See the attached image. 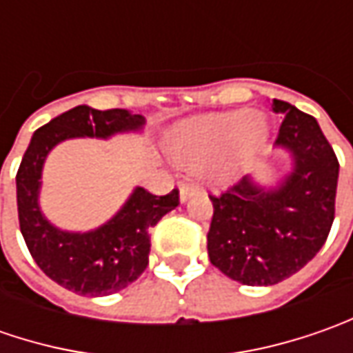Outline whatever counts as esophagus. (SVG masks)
<instances>
[{
	"mask_svg": "<svg viewBox=\"0 0 353 353\" xmlns=\"http://www.w3.org/2000/svg\"><path fill=\"white\" fill-rule=\"evenodd\" d=\"M196 194H198L196 186L184 184V186H181V194H179V198H181V202H186V200H190V198L196 196Z\"/></svg>",
	"mask_w": 353,
	"mask_h": 353,
	"instance_id": "obj_1",
	"label": "esophagus"
}]
</instances>
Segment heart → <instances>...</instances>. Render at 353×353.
<instances>
[{
  "label": "heart",
  "mask_w": 353,
  "mask_h": 353,
  "mask_svg": "<svg viewBox=\"0 0 353 353\" xmlns=\"http://www.w3.org/2000/svg\"><path fill=\"white\" fill-rule=\"evenodd\" d=\"M269 139L263 114L234 110L184 121L169 137L172 159L214 184H230Z\"/></svg>",
  "instance_id": "1"
}]
</instances>
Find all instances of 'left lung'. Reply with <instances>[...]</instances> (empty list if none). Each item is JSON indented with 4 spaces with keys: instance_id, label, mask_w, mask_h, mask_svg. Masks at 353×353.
Segmentation results:
<instances>
[{
    "instance_id": "left-lung-1",
    "label": "left lung",
    "mask_w": 353,
    "mask_h": 353,
    "mask_svg": "<svg viewBox=\"0 0 353 353\" xmlns=\"http://www.w3.org/2000/svg\"><path fill=\"white\" fill-rule=\"evenodd\" d=\"M271 110L283 116L275 149L287 153L289 170L271 184L248 174L210 196L212 265L250 287L277 285L301 271L334 222L340 165L319 121L281 100Z\"/></svg>"
}]
</instances>
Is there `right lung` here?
I'll list each match as a JSON object with an SVG mask.
<instances>
[{
	"label": "right lung",
	"instance_id": "right-lung-1",
	"mask_svg": "<svg viewBox=\"0 0 353 353\" xmlns=\"http://www.w3.org/2000/svg\"><path fill=\"white\" fill-rule=\"evenodd\" d=\"M145 117L129 110H94L76 105L31 137L17 170L21 234L34 263L54 283L82 296H105L125 289L145 271L151 228L179 206V190L153 196L141 186L131 190L121 208L102 225L72 232L52 224L41 208L43 169L50 151L68 139L108 141L116 135H141Z\"/></svg>",
	"mask_w": 353,
	"mask_h": 353
}]
</instances>
